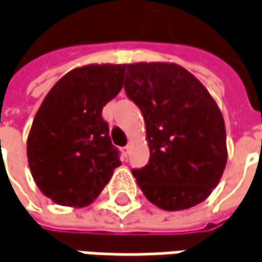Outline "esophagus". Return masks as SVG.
<instances>
[{
    "label": "esophagus",
    "instance_id": "obj_1",
    "mask_svg": "<svg viewBox=\"0 0 262 262\" xmlns=\"http://www.w3.org/2000/svg\"><path fill=\"white\" fill-rule=\"evenodd\" d=\"M121 151H122V155L126 158V156L129 155V151H131V146H124V147L121 149Z\"/></svg>",
    "mask_w": 262,
    "mask_h": 262
}]
</instances>
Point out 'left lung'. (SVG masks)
<instances>
[{
  "label": "left lung",
  "instance_id": "8db88e82",
  "mask_svg": "<svg viewBox=\"0 0 262 262\" xmlns=\"http://www.w3.org/2000/svg\"><path fill=\"white\" fill-rule=\"evenodd\" d=\"M125 93L143 113L150 159L133 169L153 205L181 211L203 202L227 162L226 125L208 90L176 63L125 64Z\"/></svg>",
  "mask_w": 262,
  "mask_h": 262
}]
</instances>
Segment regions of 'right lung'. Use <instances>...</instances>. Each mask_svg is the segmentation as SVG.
<instances>
[{
	"label": "right lung",
	"instance_id": "right-lung-1",
	"mask_svg": "<svg viewBox=\"0 0 262 262\" xmlns=\"http://www.w3.org/2000/svg\"><path fill=\"white\" fill-rule=\"evenodd\" d=\"M125 64H88L50 90L28 137V162L53 202L82 208L93 202L121 165L101 111L122 88Z\"/></svg>",
	"mask_w": 262,
	"mask_h": 262
}]
</instances>
